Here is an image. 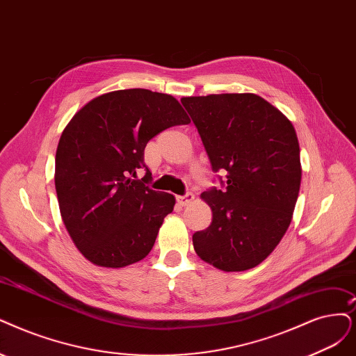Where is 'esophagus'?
Returning <instances> with one entry per match:
<instances>
[{
    "mask_svg": "<svg viewBox=\"0 0 356 356\" xmlns=\"http://www.w3.org/2000/svg\"><path fill=\"white\" fill-rule=\"evenodd\" d=\"M193 198H195V195H193L192 192H186L185 195H179V196H176L177 202H179L181 207L189 205V204L193 201Z\"/></svg>",
    "mask_w": 356,
    "mask_h": 356,
    "instance_id": "obj_1",
    "label": "esophagus"
}]
</instances>
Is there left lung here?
<instances>
[{"mask_svg": "<svg viewBox=\"0 0 356 356\" xmlns=\"http://www.w3.org/2000/svg\"><path fill=\"white\" fill-rule=\"evenodd\" d=\"M221 188L202 192L213 211L193 233L201 259L222 271L257 267L279 245L292 221L300 188L295 127L255 94L181 98Z\"/></svg>", "mask_w": 356, "mask_h": 356, "instance_id": "8db88e82", "label": "left lung"}]
</instances>
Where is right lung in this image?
<instances>
[{
  "mask_svg": "<svg viewBox=\"0 0 356 356\" xmlns=\"http://www.w3.org/2000/svg\"><path fill=\"white\" fill-rule=\"evenodd\" d=\"M188 123L176 98L148 89L108 92L73 115L57 147L56 191L64 226L86 259L122 268L149 254L176 200L148 186L143 151L160 131Z\"/></svg>",
  "mask_w": 356,
  "mask_h": 356,
  "instance_id": "add662e5",
  "label": "right lung"
}]
</instances>
